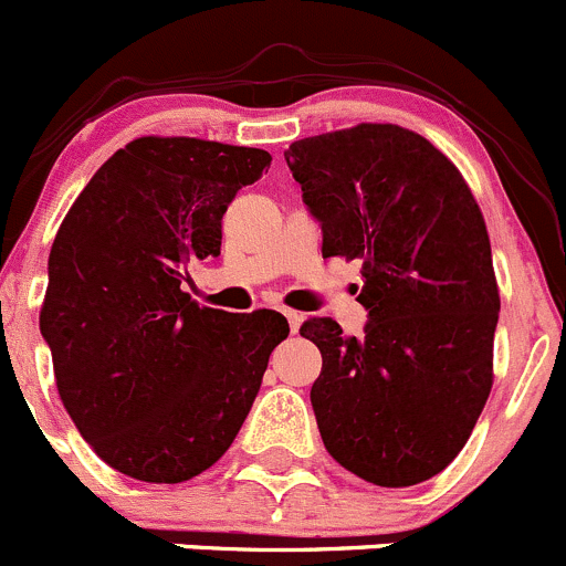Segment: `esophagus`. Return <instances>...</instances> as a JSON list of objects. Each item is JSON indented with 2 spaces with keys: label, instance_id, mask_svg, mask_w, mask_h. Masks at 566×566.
Listing matches in <instances>:
<instances>
[{
  "label": "esophagus",
  "instance_id": "obj_1",
  "mask_svg": "<svg viewBox=\"0 0 566 566\" xmlns=\"http://www.w3.org/2000/svg\"><path fill=\"white\" fill-rule=\"evenodd\" d=\"M283 313H285V318H289L291 333H300V327H302V322H305V316H302V313H296V311H283Z\"/></svg>",
  "mask_w": 566,
  "mask_h": 566
}]
</instances>
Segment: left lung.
I'll return each mask as SVG.
<instances>
[{
    "mask_svg": "<svg viewBox=\"0 0 566 566\" xmlns=\"http://www.w3.org/2000/svg\"><path fill=\"white\" fill-rule=\"evenodd\" d=\"M322 255L363 264V335L329 316L313 416L335 462L379 486L432 479L471 438L492 388L495 272L465 178L421 134L360 123L285 150Z\"/></svg>",
    "mask_w": 566,
    "mask_h": 566,
    "instance_id": "left-lung-1",
    "label": "left lung"
}]
</instances>
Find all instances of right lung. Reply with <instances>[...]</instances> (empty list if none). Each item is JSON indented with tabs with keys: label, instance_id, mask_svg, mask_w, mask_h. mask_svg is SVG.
<instances>
[{
	"label": "right lung",
	"instance_id": "add662e5",
	"mask_svg": "<svg viewBox=\"0 0 566 566\" xmlns=\"http://www.w3.org/2000/svg\"><path fill=\"white\" fill-rule=\"evenodd\" d=\"M270 161L261 148L139 137L65 214L41 335L71 421L115 471L178 484L242 429L289 322L200 307L181 283L189 261L220 255L222 214Z\"/></svg>",
	"mask_w": 566,
	"mask_h": 566
}]
</instances>
